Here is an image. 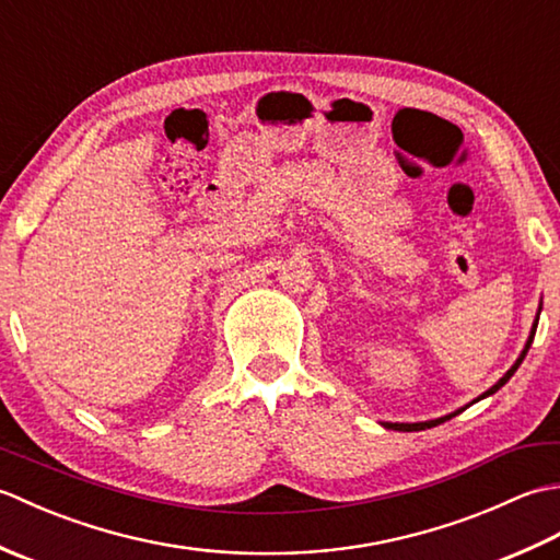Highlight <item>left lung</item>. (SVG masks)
Segmentation results:
<instances>
[{
	"instance_id": "8db88e82",
	"label": "left lung",
	"mask_w": 560,
	"mask_h": 560,
	"mask_svg": "<svg viewBox=\"0 0 560 560\" xmlns=\"http://www.w3.org/2000/svg\"><path fill=\"white\" fill-rule=\"evenodd\" d=\"M539 315H541V303H539V311H537V317H534V323H532V329H529V337H527V343H525V349H522V353L517 355V361L510 365V371L498 380V383L493 385V387H489L483 392V395H479L477 399L474 401H479V399H483V397H491V395H495L498 389H501L510 377L515 375V371L520 368V363L525 361V355H527V351H529V347H532V341H534V335H537V325H539ZM471 401V404H474ZM469 407V404H467ZM467 407H462V409H457V411H452V413H445V416H440V419H431V421H419V423H392V421H380V425H385V428H392V431H404V433H409V431H425V428H433V425H438V423H445V421H450L452 416H457L459 411H464Z\"/></svg>"
}]
</instances>
